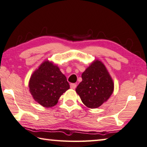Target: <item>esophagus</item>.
<instances>
[{"mask_svg":"<svg viewBox=\"0 0 147 147\" xmlns=\"http://www.w3.org/2000/svg\"><path fill=\"white\" fill-rule=\"evenodd\" d=\"M77 87V85L75 84V83H71L70 84V88L71 89H76Z\"/></svg>","mask_w":147,"mask_h":147,"instance_id":"1","label":"esophagus"}]
</instances>
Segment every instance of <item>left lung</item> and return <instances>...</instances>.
Masks as SVG:
<instances>
[{
	"mask_svg": "<svg viewBox=\"0 0 147 147\" xmlns=\"http://www.w3.org/2000/svg\"><path fill=\"white\" fill-rule=\"evenodd\" d=\"M81 78L82 81L76 91L83 103L90 108H96L102 105L114 91L111 77L100 61H94L82 74Z\"/></svg>",
	"mask_w": 147,
	"mask_h": 147,
	"instance_id": "left-lung-1",
	"label": "left lung"
}]
</instances>
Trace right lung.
Returning a JSON list of instances; mask_svg holds the SVG:
<instances>
[{"label":"right lung","instance_id":"1","mask_svg":"<svg viewBox=\"0 0 147 147\" xmlns=\"http://www.w3.org/2000/svg\"><path fill=\"white\" fill-rule=\"evenodd\" d=\"M29 87L33 98L49 108L56 105L60 96L69 89V85L58 67L45 61L31 76Z\"/></svg>","mask_w":147,"mask_h":147}]
</instances>
